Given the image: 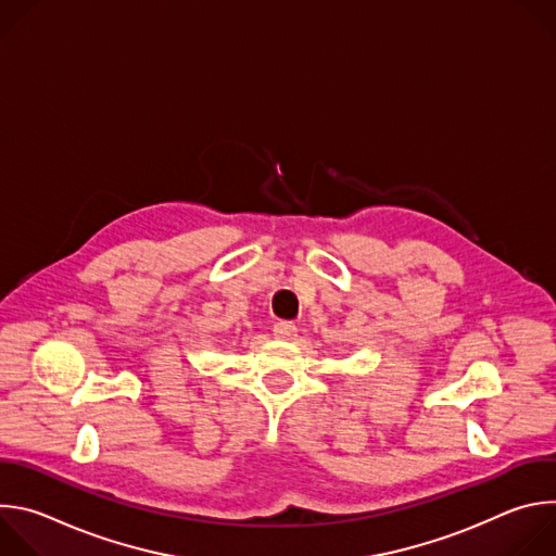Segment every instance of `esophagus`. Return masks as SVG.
<instances>
[{
    "mask_svg": "<svg viewBox=\"0 0 556 556\" xmlns=\"http://www.w3.org/2000/svg\"><path fill=\"white\" fill-rule=\"evenodd\" d=\"M273 332H275V337L277 339H294L296 337V326L292 324V321H277L275 324V328H273Z\"/></svg>",
    "mask_w": 556,
    "mask_h": 556,
    "instance_id": "obj_1",
    "label": "esophagus"
}]
</instances>
